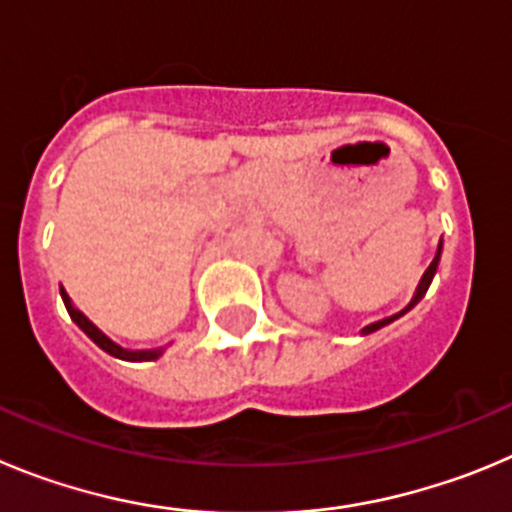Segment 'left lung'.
<instances>
[{
    "instance_id": "left-lung-1",
    "label": "left lung",
    "mask_w": 512,
    "mask_h": 512,
    "mask_svg": "<svg viewBox=\"0 0 512 512\" xmlns=\"http://www.w3.org/2000/svg\"><path fill=\"white\" fill-rule=\"evenodd\" d=\"M439 255H441V245H439V250H436V257H434V262H431V265L426 267V273H423V278H421V283H418V290H416V298H413V303L418 301V298L423 296V293H426L428 290V285H431V280H434V273H436V267H439ZM411 303V306H413ZM408 306V308H411ZM408 308H405V311H408ZM405 311H400L398 316H403ZM398 316H390V319H382V321H375V324H370V326H365V329H362V334H370V331H377L380 329V326H385V324H390V321L393 319H398Z\"/></svg>"
}]
</instances>
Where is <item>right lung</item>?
I'll return each mask as SVG.
<instances>
[{"label": "right lung", "mask_w": 512, "mask_h": 512, "mask_svg": "<svg viewBox=\"0 0 512 512\" xmlns=\"http://www.w3.org/2000/svg\"><path fill=\"white\" fill-rule=\"evenodd\" d=\"M61 296H63V303H66V308H68V316H71V319L76 321L78 326H81V331L89 336L96 347H101L107 354H112V357H119V359H155L160 354V349H147V352H130V349H122L119 344H114L112 339H107V336L101 334V331L96 329V326L91 324L89 319H86L84 313L78 311V308H73L71 298L66 296V290H61Z\"/></svg>", "instance_id": "1"}]
</instances>
